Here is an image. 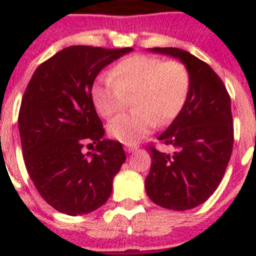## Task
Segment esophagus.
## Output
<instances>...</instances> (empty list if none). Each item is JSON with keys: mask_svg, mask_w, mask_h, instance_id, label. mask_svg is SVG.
Returning a JSON list of instances; mask_svg holds the SVG:
<instances>
[{"mask_svg": "<svg viewBox=\"0 0 256 256\" xmlns=\"http://www.w3.org/2000/svg\"><path fill=\"white\" fill-rule=\"evenodd\" d=\"M126 152H136V148H138V146L136 144H126Z\"/></svg>", "mask_w": 256, "mask_h": 256, "instance_id": "34e87169", "label": "esophagus"}]
</instances>
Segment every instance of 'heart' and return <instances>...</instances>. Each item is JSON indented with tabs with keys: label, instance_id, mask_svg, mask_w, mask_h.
Here are the masks:
<instances>
[{
	"label": "heart",
	"instance_id": "1",
	"mask_svg": "<svg viewBox=\"0 0 256 256\" xmlns=\"http://www.w3.org/2000/svg\"><path fill=\"white\" fill-rule=\"evenodd\" d=\"M191 88V74L180 61L134 54L116 62L110 77H102L92 86V100L96 112L112 118L132 96V112H124L108 124V134L126 144L148 134L160 124L178 116L186 104Z\"/></svg>",
	"mask_w": 256,
	"mask_h": 256
}]
</instances>
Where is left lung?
Segmentation results:
<instances>
[{
	"instance_id": "1",
	"label": "left lung",
	"mask_w": 256,
	"mask_h": 256,
	"mask_svg": "<svg viewBox=\"0 0 256 256\" xmlns=\"http://www.w3.org/2000/svg\"><path fill=\"white\" fill-rule=\"evenodd\" d=\"M152 52L179 58L191 74L186 104L172 124L158 136L172 154L152 144V168L144 179L148 198L168 210H190L214 194L226 172L234 144L231 98L210 65L176 48H152Z\"/></svg>"
}]
</instances>
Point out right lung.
<instances>
[{"mask_svg":"<svg viewBox=\"0 0 256 256\" xmlns=\"http://www.w3.org/2000/svg\"><path fill=\"white\" fill-rule=\"evenodd\" d=\"M132 50L69 46L42 62L26 86L18 112L26 170L60 212L88 214L112 194L126 156L120 142L104 140L90 92L100 70ZM86 143L96 144L92 154L82 152Z\"/></svg>","mask_w":256,"mask_h":256,"instance_id":"obj_1","label":"right lung"}]
</instances>
